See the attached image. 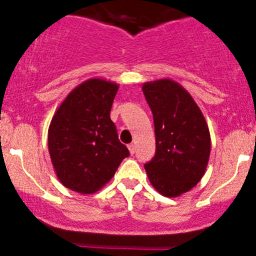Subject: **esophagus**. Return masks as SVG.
Returning a JSON list of instances; mask_svg holds the SVG:
<instances>
[{
  "label": "esophagus",
  "mask_w": 256,
  "mask_h": 256,
  "mask_svg": "<svg viewBox=\"0 0 256 256\" xmlns=\"http://www.w3.org/2000/svg\"><path fill=\"white\" fill-rule=\"evenodd\" d=\"M128 151H130V154H135V144H128Z\"/></svg>",
  "instance_id": "obj_1"
}]
</instances>
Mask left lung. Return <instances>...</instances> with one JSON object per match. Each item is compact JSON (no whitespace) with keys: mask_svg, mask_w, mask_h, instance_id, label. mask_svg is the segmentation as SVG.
<instances>
[{"mask_svg":"<svg viewBox=\"0 0 256 256\" xmlns=\"http://www.w3.org/2000/svg\"><path fill=\"white\" fill-rule=\"evenodd\" d=\"M142 92L154 115L156 154L144 164L154 190L178 197L204 174L210 154V134L190 92L172 79L144 82Z\"/></svg>","mask_w":256,"mask_h":256,"instance_id":"obj_1","label":"left lung"}]
</instances>
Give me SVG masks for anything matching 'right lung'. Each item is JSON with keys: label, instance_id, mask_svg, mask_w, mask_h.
Returning a JSON list of instances; mask_svg holds the SVG:
<instances>
[{"label": "right lung", "instance_id": "1", "mask_svg": "<svg viewBox=\"0 0 256 256\" xmlns=\"http://www.w3.org/2000/svg\"><path fill=\"white\" fill-rule=\"evenodd\" d=\"M118 85L92 78L74 88L53 115L48 148L56 177L64 187L90 194L114 177L130 154L118 141L110 110Z\"/></svg>", "mask_w": 256, "mask_h": 256}]
</instances>
